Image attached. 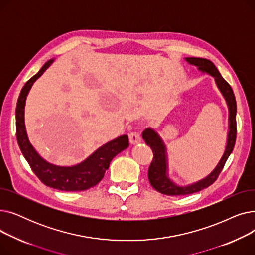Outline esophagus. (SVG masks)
I'll return each instance as SVG.
<instances>
[{"label": "esophagus", "mask_w": 255, "mask_h": 255, "mask_svg": "<svg viewBox=\"0 0 255 255\" xmlns=\"http://www.w3.org/2000/svg\"><path fill=\"white\" fill-rule=\"evenodd\" d=\"M129 141L131 144H137L140 142V135L137 132H131L129 134Z\"/></svg>", "instance_id": "34e87169"}]
</instances>
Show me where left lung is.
Listing matches in <instances>:
<instances>
[{
  "mask_svg": "<svg viewBox=\"0 0 255 255\" xmlns=\"http://www.w3.org/2000/svg\"><path fill=\"white\" fill-rule=\"evenodd\" d=\"M185 60L189 64L196 66L199 71H202L204 73L206 72L215 78V83L226 101L227 107H229V133H227V142L225 146V151L216 167L214 168L206 178L202 180L187 186H179L175 182H172L168 177L166 146L161 137L159 136V134L155 130L151 128H146L142 132V138L144 139V142L149 146H151L154 154L153 161L149 167L148 172L150 184L158 192L170 196L192 194L205 188H208L210 185L215 182L219 176V173L221 172L227 158L230 157L234 150L237 137V103L232 87L221 76L218 69L216 68V66L210 60L203 58H185Z\"/></svg>",
  "mask_w": 255,
  "mask_h": 255,
  "instance_id": "1",
  "label": "left lung"
}]
</instances>
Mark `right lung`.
Listing matches in <instances>:
<instances>
[{"mask_svg":"<svg viewBox=\"0 0 255 255\" xmlns=\"http://www.w3.org/2000/svg\"><path fill=\"white\" fill-rule=\"evenodd\" d=\"M53 60L47 61L37 74L25 83L20 91L16 105V138L20 151L30 164L38 179L51 188L61 191H83L97 185L104 177L106 169L115 156L129 146L128 135H121L106 142L83 162L72 166L51 164L40 156L31 144L24 125V105L26 96L36 82L51 65Z\"/></svg>","mask_w":255,"mask_h":255,"instance_id":"add662e5","label":"right lung"}]
</instances>
